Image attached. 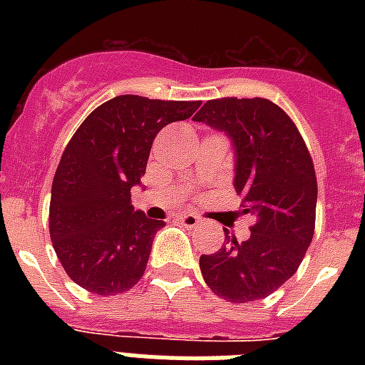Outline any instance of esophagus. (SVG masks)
I'll list each match as a JSON object with an SVG mask.
<instances>
[{"label":"esophagus","mask_w":365,"mask_h":365,"mask_svg":"<svg viewBox=\"0 0 365 365\" xmlns=\"http://www.w3.org/2000/svg\"><path fill=\"white\" fill-rule=\"evenodd\" d=\"M178 222L182 223V225H185V227L193 229L199 225V217L193 216V214H182V216H178Z\"/></svg>","instance_id":"34e87169"}]
</instances>
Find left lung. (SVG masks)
<instances>
[{"mask_svg": "<svg viewBox=\"0 0 365 365\" xmlns=\"http://www.w3.org/2000/svg\"><path fill=\"white\" fill-rule=\"evenodd\" d=\"M195 121L233 140L240 214L254 217L244 242L223 229L225 244L200 255V272L222 299H263L294 277L311 246L318 195L311 153L288 113L267 98L208 100Z\"/></svg>", "mask_w": 365, "mask_h": 365, "instance_id": "8db88e82", "label": "left lung"}]
</instances>
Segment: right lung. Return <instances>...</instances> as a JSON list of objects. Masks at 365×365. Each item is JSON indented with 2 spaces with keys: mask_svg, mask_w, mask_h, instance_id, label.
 I'll list each match as a JSON object with an SVG mask.
<instances>
[{
  "mask_svg": "<svg viewBox=\"0 0 365 365\" xmlns=\"http://www.w3.org/2000/svg\"><path fill=\"white\" fill-rule=\"evenodd\" d=\"M200 102L123 94L98 106L66 145L51 189L48 231L68 277L96 295L136 286L165 222L130 205L160 128Z\"/></svg>",
  "mask_w": 365,
  "mask_h": 365,
  "instance_id": "1",
  "label": "right lung"
}]
</instances>
